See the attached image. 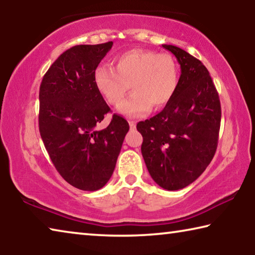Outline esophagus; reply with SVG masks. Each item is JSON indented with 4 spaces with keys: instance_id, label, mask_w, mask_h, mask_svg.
<instances>
[{
    "instance_id": "34e87169",
    "label": "esophagus",
    "mask_w": 255,
    "mask_h": 255,
    "mask_svg": "<svg viewBox=\"0 0 255 255\" xmlns=\"http://www.w3.org/2000/svg\"><path fill=\"white\" fill-rule=\"evenodd\" d=\"M129 126H130L131 129H135L136 128V122H133V120H129Z\"/></svg>"
}]
</instances>
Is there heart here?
Segmentation results:
<instances>
[{
	"label": "heart",
	"instance_id": "b5f03b06",
	"mask_svg": "<svg viewBox=\"0 0 255 255\" xmlns=\"http://www.w3.org/2000/svg\"><path fill=\"white\" fill-rule=\"evenodd\" d=\"M112 67L100 65L93 74L101 97L116 108L123 105L131 90L130 99L122 108L128 117H141L162 109L173 99L179 85V67L170 55L152 50L131 49L118 55Z\"/></svg>",
	"mask_w": 255,
	"mask_h": 255
}]
</instances>
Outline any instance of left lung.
<instances>
[{
    "label": "left lung",
    "mask_w": 255,
    "mask_h": 255,
    "mask_svg": "<svg viewBox=\"0 0 255 255\" xmlns=\"http://www.w3.org/2000/svg\"><path fill=\"white\" fill-rule=\"evenodd\" d=\"M181 67L178 90L154 117L137 124L141 154L152 179L166 190L183 189L202 174L217 149L222 109L209 72L199 59L172 45Z\"/></svg>",
    "instance_id": "1"
}]
</instances>
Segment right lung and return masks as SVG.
<instances>
[{"label":"right lung","mask_w":255,"mask_h":255,"mask_svg":"<svg viewBox=\"0 0 255 255\" xmlns=\"http://www.w3.org/2000/svg\"><path fill=\"white\" fill-rule=\"evenodd\" d=\"M112 45L72 47L55 60L40 84L41 139L62 178L84 191H96L109 181L129 130L118 115L108 127L97 129L110 108L96 89L93 74Z\"/></svg>","instance_id":"add662e5"}]
</instances>
